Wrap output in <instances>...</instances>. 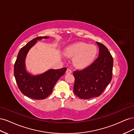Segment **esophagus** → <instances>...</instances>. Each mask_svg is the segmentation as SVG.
I'll return each instance as SVG.
<instances>
[{
    "instance_id": "1",
    "label": "esophagus",
    "mask_w": 134,
    "mask_h": 134,
    "mask_svg": "<svg viewBox=\"0 0 134 134\" xmlns=\"http://www.w3.org/2000/svg\"><path fill=\"white\" fill-rule=\"evenodd\" d=\"M71 72H72V71H71L70 69H68L66 70V74H70V73H71Z\"/></svg>"
}]
</instances>
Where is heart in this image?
I'll use <instances>...</instances> for the list:
<instances>
[{
    "label": "heart",
    "instance_id": "obj_1",
    "mask_svg": "<svg viewBox=\"0 0 134 134\" xmlns=\"http://www.w3.org/2000/svg\"><path fill=\"white\" fill-rule=\"evenodd\" d=\"M97 48L93 44L78 42L69 46L65 54L69 57L74 58L75 66L83 68L88 66L95 59L97 55Z\"/></svg>",
    "mask_w": 134,
    "mask_h": 134
}]
</instances>
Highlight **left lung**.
<instances>
[{"mask_svg": "<svg viewBox=\"0 0 134 134\" xmlns=\"http://www.w3.org/2000/svg\"><path fill=\"white\" fill-rule=\"evenodd\" d=\"M99 48V56L90 66L74 71V93L81 99L99 97L111 82L113 60L108 48L96 42Z\"/></svg>", "mask_w": 134, "mask_h": 134, "instance_id": "obj_1", "label": "left lung"}]
</instances>
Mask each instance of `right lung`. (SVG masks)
Listing matches in <instances>:
<instances>
[{
	"label": "right lung",
	"instance_id": "add662e5",
	"mask_svg": "<svg viewBox=\"0 0 134 134\" xmlns=\"http://www.w3.org/2000/svg\"><path fill=\"white\" fill-rule=\"evenodd\" d=\"M47 36L37 37L19 50L14 66V74L19 90L24 95L34 99H43L52 92L55 84L66 71V68L49 69L41 74L33 75L27 71L25 61L28 51L37 40L48 38Z\"/></svg>",
	"mask_w": 134,
	"mask_h": 134
}]
</instances>
